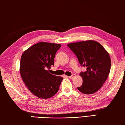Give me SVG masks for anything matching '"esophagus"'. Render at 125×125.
<instances>
[{"mask_svg":"<svg viewBox=\"0 0 125 125\" xmlns=\"http://www.w3.org/2000/svg\"><path fill=\"white\" fill-rule=\"evenodd\" d=\"M75 76H76V74H72L71 76H70L69 77H70V78H73Z\"/></svg>","mask_w":125,"mask_h":125,"instance_id":"esophagus-1","label":"esophagus"}]
</instances>
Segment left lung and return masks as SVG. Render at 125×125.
<instances>
[{"instance_id": "left-lung-1", "label": "left lung", "mask_w": 125, "mask_h": 125, "mask_svg": "<svg viewBox=\"0 0 125 125\" xmlns=\"http://www.w3.org/2000/svg\"><path fill=\"white\" fill-rule=\"evenodd\" d=\"M76 55L79 63L86 67L80 73L83 83L77 89L83 94H91L102 87L108 76L111 69L110 54L97 42L88 40L67 44Z\"/></svg>"}]
</instances>
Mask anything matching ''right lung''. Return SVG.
Masks as SVG:
<instances>
[{
	"mask_svg": "<svg viewBox=\"0 0 125 125\" xmlns=\"http://www.w3.org/2000/svg\"><path fill=\"white\" fill-rule=\"evenodd\" d=\"M61 44L39 42L21 55L20 73L28 90L38 97H52L58 92L63 78L49 72L54 65L55 53Z\"/></svg>",
	"mask_w": 125,
	"mask_h": 125,
	"instance_id": "right-lung-1",
	"label": "right lung"
}]
</instances>
